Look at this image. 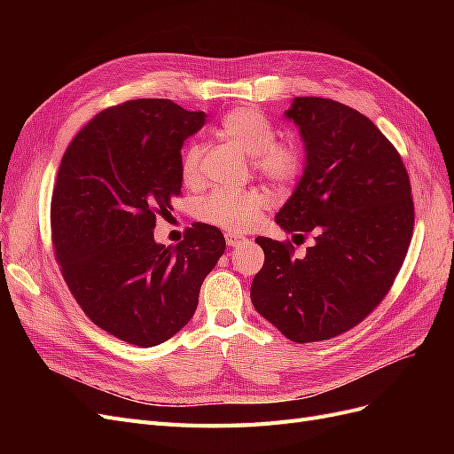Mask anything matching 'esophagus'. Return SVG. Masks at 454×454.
I'll return each mask as SVG.
<instances>
[{
    "label": "esophagus",
    "instance_id": "obj_1",
    "mask_svg": "<svg viewBox=\"0 0 454 454\" xmlns=\"http://www.w3.org/2000/svg\"><path fill=\"white\" fill-rule=\"evenodd\" d=\"M225 242H227V246H231V248H237V246H240V244L246 242V237L237 235V232H227V235H225Z\"/></svg>",
    "mask_w": 454,
    "mask_h": 454
}]
</instances>
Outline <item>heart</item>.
Here are the masks:
<instances>
[{
    "label": "heart",
    "mask_w": 454,
    "mask_h": 454,
    "mask_svg": "<svg viewBox=\"0 0 454 454\" xmlns=\"http://www.w3.org/2000/svg\"><path fill=\"white\" fill-rule=\"evenodd\" d=\"M219 130L227 140L252 157L254 168L265 180L277 185H290L297 180L303 168V153L299 145L287 140H274L272 122L257 109H232L223 117ZM200 159L202 145L199 142L187 144L180 160L182 180L187 187H195L202 180ZM269 204L270 197L259 189L242 191V193L215 191L199 204V217L229 232H246L257 225Z\"/></svg>",
    "instance_id": "obj_1"
}]
</instances>
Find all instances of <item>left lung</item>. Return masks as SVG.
<instances>
[{"instance_id":"1","label":"left lung","mask_w":454,"mask_h":454,"mask_svg":"<svg viewBox=\"0 0 454 454\" xmlns=\"http://www.w3.org/2000/svg\"><path fill=\"white\" fill-rule=\"evenodd\" d=\"M284 117L299 129L305 168L274 222L314 242L297 259L292 244L257 237L265 263L250 295L290 340H325L360 324L392 287L413 235L411 184L400 153L356 109L297 96Z\"/></svg>"}]
</instances>
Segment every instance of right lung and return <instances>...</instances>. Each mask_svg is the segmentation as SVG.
I'll list each match as a JSON object with an SVG mask.
<instances>
[{
	"instance_id": "add662e5",
	"label": "right lung",
	"mask_w": 454,
	"mask_h": 454,
	"mask_svg": "<svg viewBox=\"0 0 454 454\" xmlns=\"http://www.w3.org/2000/svg\"><path fill=\"white\" fill-rule=\"evenodd\" d=\"M206 122L164 98L94 115L62 157L51 202L62 277L89 318L136 347H155L193 318L223 232L195 223L177 246L155 242L157 215L182 195V147Z\"/></svg>"
}]
</instances>
